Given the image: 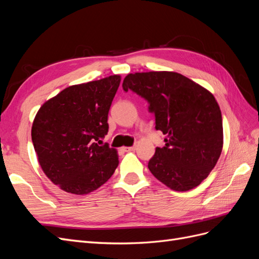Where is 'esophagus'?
I'll use <instances>...</instances> for the list:
<instances>
[{
  "label": "esophagus",
  "mask_w": 259,
  "mask_h": 259,
  "mask_svg": "<svg viewBox=\"0 0 259 259\" xmlns=\"http://www.w3.org/2000/svg\"><path fill=\"white\" fill-rule=\"evenodd\" d=\"M136 149V146H132V147H125L124 150L125 151H134Z\"/></svg>",
  "instance_id": "1"
}]
</instances>
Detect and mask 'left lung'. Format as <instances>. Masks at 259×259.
I'll list each match as a JSON object with an SVG mask.
<instances>
[{
    "label": "left lung",
    "mask_w": 259,
    "mask_h": 259,
    "mask_svg": "<svg viewBox=\"0 0 259 259\" xmlns=\"http://www.w3.org/2000/svg\"><path fill=\"white\" fill-rule=\"evenodd\" d=\"M122 86L148 101L155 130L166 136L148 163L152 175L175 191L199 186L223 150L222 112L213 94L170 71L130 73Z\"/></svg>",
    "instance_id": "8db88e82"
}]
</instances>
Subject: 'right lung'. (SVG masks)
<instances>
[{
    "mask_svg": "<svg viewBox=\"0 0 259 259\" xmlns=\"http://www.w3.org/2000/svg\"><path fill=\"white\" fill-rule=\"evenodd\" d=\"M120 75L69 86L37 111L31 137L38 163L52 182L73 194L104 185L119 164L116 150L100 145ZM98 141V143L96 142Z\"/></svg>",
    "mask_w": 259,
    "mask_h": 259,
    "instance_id": "1",
    "label": "right lung"
}]
</instances>
